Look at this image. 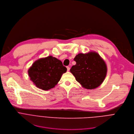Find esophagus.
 <instances>
[{
	"instance_id": "esophagus-1",
	"label": "esophagus",
	"mask_w": 134,
	"mask_h": 134,
	"mask_svg": "<svg viewBox=\"0 0 134 134\" xmlns=\"http://www.w3.org/2000/svg\"><path fill=\"white\" fill-rule=\"evenodd\" d=\"M67 71H69V70H70V68H69V67L67 66Z\"/></svg>"
}]
</instances>
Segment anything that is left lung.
<instances>
[{
  "label": "left lung",
  "mask_w": 134,
  "mask_h": 134,
  "mask_svg": "<svg viewBox=\"0 0 134 134\" xmlns=\"http://www.w3.org/2000/svg\"><path fill=\"white\" fill-rule=\"evenodd\" d=\"M74 60L76 64L70 71L83 87L92 90L102 83L107 75V67L98 53H79Z\"/></svg>",
  "instance_id": "1"
}]
</instances>
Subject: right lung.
<instances>
[{"label":"right lung","mask_w":134,"mask_h":134,"mask_svg":"<svg viewBox=\"0 0 134 134\" xmlns=\"http://www.w3.org/2000/svg\"><path fill=\"white\" fill-rule=\"evenodd\" d=\"M66 71L60 60L50 55L35 61L28 70V74L37 87L48 90L57 84Z\"/></svg>","instance_id":"add662e5"}]
</instances>
